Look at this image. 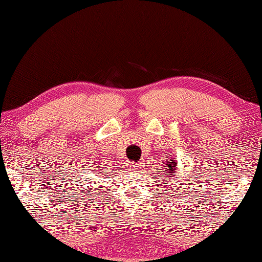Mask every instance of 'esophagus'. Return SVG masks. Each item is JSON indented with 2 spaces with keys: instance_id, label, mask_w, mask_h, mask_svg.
I'll return each instance as SVG.
<instances>
[{
  "instance_id": "esophagus-1",
  "label": "esophagus",
  "mask_w": 262,
  "mask_h": 262,
  "mask_svg": "<svg viewBox=\"0 0 262 262\" xmlns=\"http://www.w3.org/2000/svg\"><path fill=\"white\" fill-rule=\"evenodd\" d=\"M128 168H129L130 170H135V171H138V170H141L142 169V165L141 164H130V166H128Z\"/></svg>"
}]
</instances>
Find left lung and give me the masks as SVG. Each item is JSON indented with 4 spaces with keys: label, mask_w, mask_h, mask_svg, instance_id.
Listing matches in <instances>:
<instances>
[{
    "label": "left lung",
    "mask_w": 262,
    "mask_h": 262,
    "mask_svg": "<svg viewBox=\"0 0 262 262\" xmlns=\"http://www.w3.org/2000/svg\"><path fill=\"white\" fill-rule=\"evenodd\" d=\"M178 165H179V163H178V160H177L174 154H172L170 152V153L164 155L163 161H162V168L160 169L161 171H159V173L162 176L163 181H165V178H168L169 182H171V180H173L174 182L177 181V178H179V174H180L179 169H178ZM180 182L181 181L178 180V182H176V185L179 186ZM183 182H186V181H183ZM179 188H181V187L180 186L178 187V190H179Z\"/></svg>",
    "instance_id": "8db88e82"
}]
</instances>
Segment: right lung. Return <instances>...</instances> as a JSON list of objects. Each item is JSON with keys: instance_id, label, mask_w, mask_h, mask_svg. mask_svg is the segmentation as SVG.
<instances>
[{"instance_id": "obj_1", "label": "right lung", "mask_w": 262, "mask_h": 262, "mask_svg": "<svg viewBox=\"0 0 262 262\" xmlns=\"http://www.w3.org/2000/svg\"><path fill=\"white\" fill-rule=\"evenodd\" d=\"M88 179H89V178H88ZM82 183H84V182H82ZM84 187H89V183H88V185H86V186H84ZM85 191H88V189H85ZM88 193H89V194H90V191H89Z\"/></svg>"}]
</instances>
